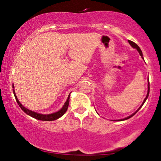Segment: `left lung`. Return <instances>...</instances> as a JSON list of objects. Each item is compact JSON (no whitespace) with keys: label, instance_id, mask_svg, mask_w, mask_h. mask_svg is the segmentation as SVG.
Returning a JSON list of instances; mask_svg holds the SVG:
<instances>
[{"label":"left lung","instance_id":"1","mask_svg":"<svg viewBox=\"0 0 161 161\" xmlns=\"http://www.w3.org/2000/svg\"><path fill=\"white\" fill-rule=\"evenodd\" d=\"M128 42H129V45H130L131 46H132V47H133V48H136L137 49V51H138V53H139V54H140V56H141L142 58H143V54H142V51H141V49H140V47H138V46L136 45V43H135V42H132V41H129V40H128ZM144 59V58H143ZM149 91H150V84H149V81H148V84H147V95H146V97L145 98V100H144V101H143V103H142V104L141 105V106H140V108L138 109L137 110H136V112L134 113V114H132V115H130V116H129L128 117H125V118H124V119H118V120H120V121H123V120H125V119H129V118L130 117H132V116H134L135 114H136V113H137L138 110H140V109H141V108L142 107V105L144 104V103L145 102V101L146 100H147V97H148V95H149Z\"/></svg>","mask_w":161,"mask_h":161}]
</instances>
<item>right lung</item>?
Masks as SVG:
<instances>
[{"mask_svg":"<svg viewBox=\"0 0 161 161\" xmlns=\"http://www.w3.org/2000/svg\"><path fill=\"white\" fill-rule=\"evenodd\" d=\"M14 88V86H13V88ZM13 92H14V96H15L16 101V102H17V104H19V108H21L22 110H23V111L25 112L26 114H28V115H29V116H32V117L35 118V119H39V120H42V121H53V120H55V119H58V118L61 117V116L64 115V114H65L66 110H67L68 106H69V95H70V94L69 95V96H68L67 100H66L65 104H64V106H63V108L60 109V110H58V111H57V112L53 113V114H38V113L32 111V110H29V109L25 108V107L23 106V104H20L19 100H18L17 97H16L14 89L13 90Z\"/></svg>","mask_w":161,"mask_h":161,"instance_id":"right-lung-1","label":"right lung"}]
</instances>
